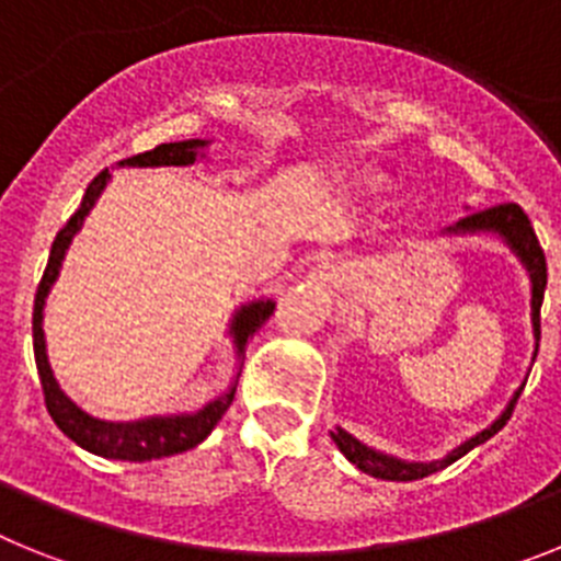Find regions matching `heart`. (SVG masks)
Instances as JSON below:
<instances>
[{
  "instance_id": "obj_1",
  "label": "heart",
  "mask_w": 561,
  "mask_h": 561,
  "mask_svg": "<svg viewBox=\"0 0 561 561\" xmlns=\"http://www.w3.org/2000/svg\"><path fill=\"white\" fill-rule=\"evenodd\" d=\"M385 187H388V180L376 171H365L354 180V191L362 193V196H376V193H381Z\"/></svg>"
}]
</instances>
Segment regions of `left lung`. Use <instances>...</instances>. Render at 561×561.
I'll return each mask as SVG.
<instances>
[{
  "label": "left lung",
  "mask_w": 561,
  "mask_h": 561,
  "mask_svg": "<svg viewBox=\"0 0 561 561\" xmlns=\"http://www.w3.org/2000/svg\"><path fill=\"white\" fill-rule=\"evenodd\" d=\"M497 236L503 238V244L519 257V264L525 266L528 277H531V325H534V340H537L539 348V309H542V297L545 286H548V264H545V252L537 241V232H534L531 221L525 216V210L519 205H497V207H485V210H474L469 216H463L460 221H455L453 227L444 230V236ZM537 348H534V359H537ZM525 381L514 390L512 401L505 404L503 413L489 424L485 430H480L478 435L466 438L460 447H455L453 453H447L440 460H430V463H421V460H401L396 455H385L379 449L362 444L359 438H354L351 433H345L342 427L331 430V438H334L336 449H340L351 463L359 469V472L370 474V478L379 480H421L427 474L440 472L444 466L455 463L458 458H463L466 453H472L474 447L485 444V440L497 435L500 430L505 427V421L512 419L514 404H517L519 393H523Z\"/></svg>",
  "instance_id": "1"
}]
</instances>
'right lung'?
Wrapping results in <instances>:
<instances>
[{
    "label": "right lung",
    "instance_id": "1",
    "mask_svg": "<svg viewBox=\"0 0 561 561\" xmlns=\"http://www.w3.org/2000/svg\"><path fill=\"white\" fill-rule=\"evenodd\" d=\"M207 146H210V140L162 142V146H157L153 151L128 157V160H123L121 165L123 168H185V165H193L196 160H202V157H207L205 153ZM108 180H112V173L101 171L95 180L89 182L81 207H78L76 216L67 221V227L58 232L56 241H53L47 270H44L42 284H38V291H36V306H33V351H36V368H38V379H42L44 404H47V413L53 415L58 430H61L69 440H76L78 447L87 449V453L101 455V458H112V460H134V463H142V460L168 458V455L187 453V449L199 447L202 440L213 433V427L219 424V419L227 413L232 399H236V385H238V376H241V365H244L247 340H250V336L255 334L266 320H270V314L275 311V300L261 297V300L244 304L236 314H232L230 336H232V348H236V359H238L236 376H232V381L227 385L225 393H219L213 401H207L205 408L196 410V413L148 415V419H137V421H103V419H95V415H89L87 410L78 408L76 401L64 393L56 374H53V368H49L47 340H44V304H47V295L49 289H53V284L58 280V272H61L64 255H67L72 238L81 232L89 210H92L95 202L101 199V193L103 187L108 185Z\"/></svg>",
    "mask_w": 561,
    "mask_h": 561
}]
</instances>
